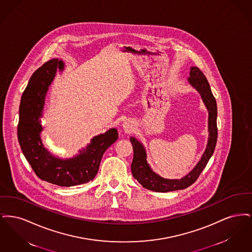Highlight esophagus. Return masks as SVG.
Listing matches in <instances>:
<instances>
[{"label":"esophagus","instance_id":"1","mask_svg":"<svg viewBox=\"0 0 252 252\" xmlns=\"http://www.w3.org/2000/svg\"><path fill=\"white\" fill-rule=\"evenodd\" d=\"M123 128L126 132H130L133 129V123L130 120L124 121Z\"/></svg>","mask_w":252,"mask_h":252}]
</instances>
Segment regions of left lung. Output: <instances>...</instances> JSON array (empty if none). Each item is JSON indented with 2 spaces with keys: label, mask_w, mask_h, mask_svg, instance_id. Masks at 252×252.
Wrapping results in <instances>:
<instances>
[{
  "label": "left lung",
  "mask_w": 252,
  "mask_h": 252,
  "mask_svg": "<svg viewBox=\"0 0 252 252\" xmlns=\"http://www.w3.org/2000/svg\"><path fill=\"white\" fill-rule=\"evenodd\" d=\"M188 81L201 96L204 104L209 111L208 129L209 139L203 155L192 171L180 180H167L156 174L147 163L145 148L136 138L131 137L130 142L133 146V160L131 171L133 177L139 181L145 189L154 192H166L186 189L197 180L204 168L206 167L210 158L214 154L217 142V106L215 96L213 95L210 84L203 72L197 67H191Z\"/></svg>",
  "instance_id": "left-lung-1"
}]
</instances>
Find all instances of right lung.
<instances>
[{"instance_id": "obj_1", "label": "right lung", "mask_w": 252, "mask_h": 252, "mask_svg": "<svg viewBox=\"0 0 252 252\" xmlns=\"http://www.w3.org/2000/svg\"><path fill=\"white\" fill-rule=\"evenodd\" d=\"M64 69V62L53 59L34 72L21 99L18 124V140L22 151L40 180L62 187H70L94 180L105 151L118 139L116 128L94 136L79 155L63 159L44 147L40 133V118L45 96L57 70Z\"/></svg>"}]
</instances>
